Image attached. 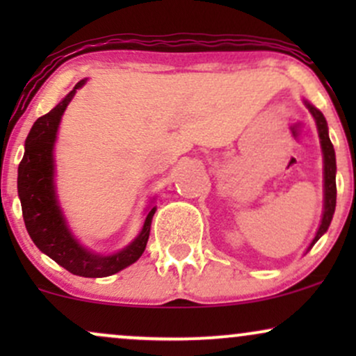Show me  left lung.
Masks as SVG:
<instances>
[{
  "label": "left lung",
  "instance_id": "8db88e82",
  "mask_svg": "<svg viewBox=\"0 0 356 356\" xmlns=\"http://www.w3.org/2000/svg\"><path fill=\"white\" fill-rule=\"evenodd\" d=\"M305 105L308 107L312 115L316 120V127H318V136H320V142H321V150H323V192H325V197H323V218H321V224L318 227L316 236L312 241L308 249H312L314 246L318 239L328 231L330 222H332L333 214H334V206H337V159H334V149L332 140H330L328 136V125H326L325 117L318 108H314L312 104L305 102Z\"/></svg>",
  "mask_w": 356,
  "mask_h": 356
}]
</instances>
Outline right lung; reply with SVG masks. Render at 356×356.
<instances>
[{
  "instance_id": "obj_1",
  "label": "right lung",
  "mask_w": 356,
  "mask_h": 356,
  "mask_svg": "<svg viewBox=\"0 0 356 356\" xmlns=\"http://www.w3.org/2000/svg\"><path fill=\"white\" fill-rule=\"evenodd\" d=\"M85 81L87 80L79 81L55 108L40 117L31 127L24 142V155L18 167V195L22 201L24 226L40 251L50 256L55 263L70 271L72 275L105 277L130 266L142 256L157 207L149 211L140 234L115 254L104 256L88 251L80 246L79 241L68 231L55 194L53 147H55L61 115L76 90L83 87Z\"/></svg>"
}]
</instances>
